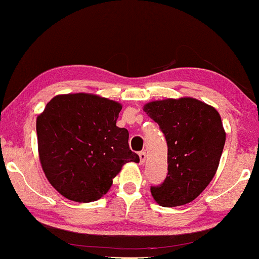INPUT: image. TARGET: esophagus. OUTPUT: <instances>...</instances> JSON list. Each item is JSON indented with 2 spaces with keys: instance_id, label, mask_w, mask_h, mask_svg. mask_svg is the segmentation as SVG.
Returning <instances> with one entry per match:
<instances>
[{
  "instance_id": "obj_1",
  "label": "esophagus",
  "mask_w": 259,
  "mask_h": 259,
  "mask_svg": "<svg viewBox=\"0 0 259 259\" xmlns=\"http://www.w3.org/2000/svg\"><path fill=\"white\" fill-rule=\"evenodd\" d=\"M139 157H140V163L144 164V162L146 160V152H145V151H141V152L139 153Z\"/></svg>"
}]
</instances>
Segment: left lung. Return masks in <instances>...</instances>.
Segmentation results:
<instances>
[{"label":"left lung","mask_w":259,"mask_h":259,"mask_svg":"<svg viewBox=\"0 0 259 259\" xmlns=\"http://www.w3.org/2000/svg\"><path fill=\"white\" fill-rule=\"evenodd\" d=\"M144 111L158 124L168 145V174L151 194L162 207L190 203L215 175L225 130L214 107L192 97L148 102Z\"/></svg>","instance_id":"8db88e82"}]
</instances>
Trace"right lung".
I'll list each match as a JSON object with an SVG mask.
<instances>
[{"instance_id": "obj_1", "label": "right lung", "mask_w": 259, "mask_h": 259, "mask_svg": "<svg viewBox=\"0 0 259 259\" xmlns=\"http://www.w3.org/2000/svg\"><path fill=\"white\" fill-rule=\"evenodd\" d=\"M120 103L91 94L58 95L36 119L38 157L47 180L65 198L100 200L127 162L140 158L118 127Z\"/></svg>"}]
</instances>
